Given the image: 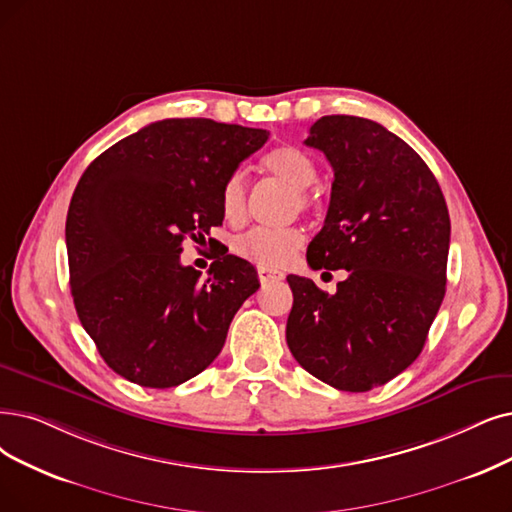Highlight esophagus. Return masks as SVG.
<instances>
[{
  "mask_svg": "<svg viewBox=\"0 0 512 512\" xmlns=\"http://www.w3.org/2000/svg\"><path fill=\"white\" fill-rule=\"evenodd\" d=\"M285 275L281 271H273V269H267V267H260L258 269V279L260 283H269V281H281Z\"/></svg>",
  "mask_w": 512,
  "mask_h": 512,
  "instance_id": "esophagus-1",
  "label": "esophagus"
}]
</instances>
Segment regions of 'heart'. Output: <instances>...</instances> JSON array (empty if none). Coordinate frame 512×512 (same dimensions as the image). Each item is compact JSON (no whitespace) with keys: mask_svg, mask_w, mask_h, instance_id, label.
<instances>
[{"mask_svg":"<svg viewBox=\"0 0 512 512\" xmlns=\"http://www.w3.org/2000/svg\"><path fill=\"white\" fill-rule=\"evenodd\" d=\"M262 168L294 191V210L306 212L315 206V195L309 187L315 185L319 170L315 161L304 151L296 147H279L264 157ZM220 210L224 220L231 224L243 222L245 214H248V180H245L243 172H233L224 180L220 191ZM302 241L304 237L296 227H256L233 241V252L245 260L260 264V267H281L300 250Z\"/></svg>","mask_w":512,"mask_h":512,"instance_id":"1","label":"heart"}]
</instances>
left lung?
I'll list each match as a JSON object with an SVG mask.
<instances>
[{
	"mask_svg": "<svg viewBox=\"0 0 512 512\" xmlns=\"http://www.w3.org/2000/svg\"><path fill=\"white\" fill-rule=\"evenodd\" d=\"M306 147L334 168L311 269H346L336 294L288 275L285 338L306 372L338 391L386 384L422 353L445 296L449 214L441 187L405 140L372 119L325 115Z\"/></svg>",
	"mask_w": 512,
	"mask_h": 512,
	"instance_id": "left-lung-1",
	"label": "left lung"
}]
</instances>
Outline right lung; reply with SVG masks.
<instances>
[{"label":"right lung","instance_id":"1","mask_svg":"<svg viewBox=\"0 0 512 512\" xmlns=\"http://www.w3.org/2000/svg\"><path fill=\"white\" fill-rule=\"evenodd\" d=\"M267 130L163 119L115 142L79 178L67 214L77 317L115 374L149 388L191 380L218 357L258 288L252 264L222 252L210 273L180 262L182 241L222 224L220 191Z\"/></svg>","mask_w":512,"mask_h":512}]
</instances>
